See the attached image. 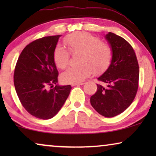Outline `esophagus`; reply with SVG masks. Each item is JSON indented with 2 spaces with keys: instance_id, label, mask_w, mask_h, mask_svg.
<instances>
[{
  "instance_id": "1",
  "label": "esophagus",
  "mask_w": 156,
  "mask_h": 156,
  "mask_svg": "<svg viewBox=\"0 0 156 156\" xmlns=\"http://www.w3.org/2000/svg\"><path fill=\"white\" fill-rule=\"evenodd\" d=\"M84 83L83 82H81V83H76V84H72V87H74V86H80V85H83Z\"/></svg>"
}]
</instances>
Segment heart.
Here are the masks:
<instances>
[{
    "instance_id": "obj_1",
    "label": "heart",
    "mask_w": 156,
    "mask_h": 156,
    "mask_svg": "<svg viewBox=\"0 0 156 156\" xmlns=\"http://www.w3.org/2000/svg\"><path fill=\"white\" fill-rule=\"evenodd\" d=\"M64 42L69 51L60 45L55 47L53 52L55 65L61 69H65L69 63L70 52L72 55H80L78 57L80 65L69 68L62 74L63 82L67 84L82 82L92 71L96 74H101L110 65L113 57L112 47L101 42L98 37L80 32L68 35Z\"/></svg>"
}]
</instances>
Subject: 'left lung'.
<instances>
[{"instance_id":"1","label":"left lung","mask_w":156,"mask_h":156,"mask_svg":"<svg viewBox=\"0 0 156 156\" xmlns=\"http://www.w3.org/2000/svg\"><path fill=\"white\" fill-rule=\"evenodd\" d=\"M113 51L112 62L98 78L102 83L91 97L93 108L102 116L111 118L124 112L135 99L138 88L139 67L133 48L116 34L106 35Z\"/></svg>"}]
</instances>
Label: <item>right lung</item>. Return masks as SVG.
I'll list each match as a JSON object with an SVG mask.
<instances>
[{
    "instance_id": "obj_1",
    "label": "right lung",
    "mask_w": 156,
    "mask_h": 156,
    "mask_svg": "<svg viewBox=\"0 0 156 156\" xmlns=\"http://www.w3.org/2000/svg\"><path fill=\"white\" fill-rule=\"evenodd\" d=\"M60 35L44 37L23 49L14 71V85L20 101L32 116L50 119L56 115L69 96L72 87L57 84L58 71L53 52Z\"/></svg>"
}]
</instances>
